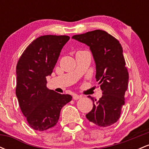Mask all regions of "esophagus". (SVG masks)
<instances>
[{
  "instance_id": "esophagus-1",
  "label": "esophagus",
  "mask_w": 149,
  "mask_h": 149,
  "mask_svg": "<svg viewBox=\"0 0 149 149\" xmlns=\"http://www.w3.org/2000/svg\"><path fill=\"white\" fill-rule=\"evenodd\" d=\"M81 98H82L81 95H76V94H74V95H73V99L74 100H79V99H81Z\"/></svg>"
}]
</instances>
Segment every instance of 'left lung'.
Wrapping results in <instances>:
<instances>
[{
    "label": "left lung",
    "instance_id": "obj_1",
    "mask_svg": "<svg viewBox=\"0 0 149 149\" xmlns=\"http://www.w3.org/2000/svg\"><path fill=\"white\" fill-rule=\"evenodd\" d=\"M72 38L90 47L96 65L95 77L103 95L98 101L89 96L93 101V108L86 118L100 127L111 125L120 116L129 81L122 46L117 39L102 30L75 35Z\"/></svg>",
    "mask_w": 149,
    "mask_h": 149
}]
</instances>
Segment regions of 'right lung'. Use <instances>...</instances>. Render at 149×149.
Wrapping results in <instances>:
<instances>
[{
    "label": "right lung",
    "instance_id": "1",
    "mask_svg": "<svg viewBox=\"0 0 149 149\" xmlns=\"http://www.w3.org/2000/svg\"><path fill=\"white\" fill-rule=\"evenodd\" d=\"M68 36L37 38L22 53L17 64L16 95L22 113L35 130L44 131L57 125L61 109L72 100L47 88Z\"/></svg>",
    "mask_w": 149,
    "mask_h": 149
}]
</instances>
